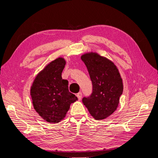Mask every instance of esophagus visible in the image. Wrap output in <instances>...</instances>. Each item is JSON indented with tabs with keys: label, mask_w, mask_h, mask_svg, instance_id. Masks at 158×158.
Here are the masks:
<instances>
[{
	"label": "esophagus",
	"mask_w": 158,
	"mask_h": 158,
	"mask_svg": "<svg viewBox=\"0 0 158 158\" xmlns=\"http://www.w3.org/2000/svg\"><path fill=\"white\" fill-rule=\"evenodd\" d=\"M76 96H77V98H78L79 100H80L81 99H82V94L81 92H79L77 94V95H76Z\"/></svg>",
	"instance_id": "1"
}]
</instances>
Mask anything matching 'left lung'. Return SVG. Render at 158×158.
I'll use <instances>...</instances> for the list:
<instances>
[{
	"mask_svg": "<svg viewBox=\"0 0 158 158\" xmlns=\"http://www.w3.org/2000/svg\"><path fill=\"white\" fill-rule=\"evenodd\" d=\"M88 70L93 92L84 98L82 102L95 120L107 118L116 111L123 84L118 69L113 62L96 52H88L81 56Z\"/></svg>",
	"mask_w": 158,
	"mask_h": 158,
	"instance_id": "obj_1",
	"label": "left lung"
}]
</instances>
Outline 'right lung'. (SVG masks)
I'll list each match as a JSON object with an SVG mask.
<instances>
[{"instance_id": "right-lung-1", "label": "right lung", "mask_w": 158, "mask_h": 158, "mask_svg": "<svg viewBox=\"0 0 158 158\" xmlns=\"http://www.w3.org/2000/svg\"><path fill=\"white\" fill-rule=\"evenodd\" d=\"M66 60L58 57L37 74L30 89L33 108L45 121L58 123L63 120L71 103L77 101L69 91L68 80L62 78Z\"/></svg>"}]
</instances>
